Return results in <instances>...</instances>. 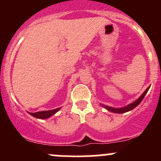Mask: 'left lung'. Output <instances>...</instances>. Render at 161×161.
Wrapping results in <instances>:
<instances>
[{"label":"left lung","mask_w":161,"mask_h":161,"mask_svg":"<svg viewBox=\"0 0 161 161\" xmlns=\"http://www.w3.org/2000/svg\"><path fill=\"white\" fill-rule=\"evenodd\" d=\"M149 89H150V87H148V88L146 90L145 92L142 93V95L140 97H139V99H138L137 100H136L135 102H133V103H130L129 105H128V106L125 107V108H111V107H108L107 106V105H105L104 107L105 108H106L107 110H108L109 111H111V112H114V113H117V114H122V113H125V112H127V111H131V110L134 109L135 108H136V107L138 106V105L139 104V103H141V101H142V100H143L144 97L146 96V94H147V92H148Z\"/></svg>","instance_id":"8db88e82"}]
</instances>
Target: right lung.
<instances>
[{"label":"right lung","instance_id":"add662e5","mask_svg":"<svg viewBox=\"0 0 161 161\" xmlns=\"http://www.w3.org/2000/svg\"><path fill=\"white\" fill-rule=\"evenodd\" d=\"M60 110V108H56V109L50 110V111H43L36 112V113H30V115L33 116L34 118H40V119H46V118H50L53 114H54L56 112H58Z\"/></svg>","mask_w":161,"mask_h":161}]
</instances>
